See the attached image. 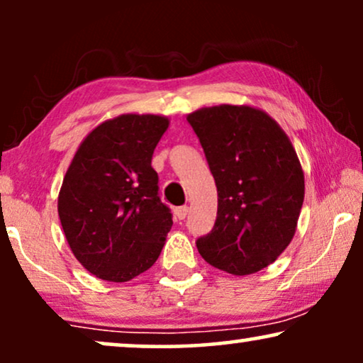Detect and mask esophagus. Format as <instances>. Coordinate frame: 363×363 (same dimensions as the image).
<instances>
[{
	"mask_svg": "<svg viewBox=\"0 0 363 363\" xmlns=\"http://www.w3.org/2000/svg\"><path fill=\"white\" fill-rule=\"evenodd\" d=\"M173 215H175L177 220H185L188 215V206H178L173 210Z\"/></svg>",
	"mask_w": 363,
	"mask_h": 363,
	"instance_id": "34e87169",
	"label": "esophagus"
}]
</instances>
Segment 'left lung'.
Returning <instances> with one entry per match:
<instances>
[{
	"label": "left lung",
	"instance_id": "1",
	"mask_svg": "<svg viewBox=\"0 0 363 363\" xmlns=\"http://www.w3.org/2000/svg\"><path fill=\"white\" fill-rule=\"evenodd\" d=\"M218 190L211 233L196 241L208 264L235 276L264 269L296 235L304 172L289 137L251 106L221 104L188 113Z\"/></svg>",
	"mask_w": 363,
	"mask_h": 363
}]
</instances>
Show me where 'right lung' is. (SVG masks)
Wrapping results in <instances>:
<instances>
[{"label":"right lung","instance_id":"add662e5","mask_svg":"<svg viewBox=\"0 0 363 363\" xmlns=\"http://www.w3.org/2000/svg\"><path fill=\"white\" fill-rule=\"evenodd\" d=\"M170 121L122 113L97 125L64 175L57 211L76 259L99 279L127 282L155 264L173 225L152 168Z\"/></svg>","mask_w":363,"mask_h":363}]
</instances>
